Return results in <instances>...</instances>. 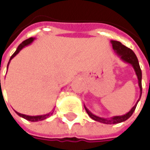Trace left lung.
<instances>
[{"label":"left lung","mask_w":150,"mask_h":150,"mask_svg":"<svg viewBox=\"0 0 150 150\" xmlns=\"http://www.w3.org/2000/svg\"><path fill=\"white\" fill-rule=\"evenodd\" d=\"M111 43L112 45V47H113V50L115 51V52L120 57V59L124 62H126V63L131 64V66L133 67V68H134L136 76L138 78V83H139V89H140V94H139V98L136 102L135 106L127 113L124 114L122 116H115V117H112L111 118H103L98 117L96 115L93 114L84 105V108L86 110L87 113L88 114V116L92 118L93 120H94L96 122H101V123H103V124H117V123L125 122L128 118L131 117V116L133 114L134 111L135 110L137 103H138V102L140 99V97H141V94H142V83H141L142 72H141L140 67H139V62H138V59H137V57L135 56V54L134 53V52L132 50L126 47V46L122 45L120 42L112 40L111 41Z\"/></svg>","instance_id":"1"}]
</instances>
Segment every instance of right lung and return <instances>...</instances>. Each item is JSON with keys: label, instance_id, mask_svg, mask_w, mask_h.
Segmentation results:
<instances>
[{"label": "right lung", "instance_id": "add662e5", "mask_svg": "<svg viewBox=\"0 0 150 150\" xmlns=\"http://www.w3.org/2000/svg\"><path fill=\"white\" fill-rule=\"evenodd\" d=\"M34 39H35L34 38H28V39H26L25 41H24L22 43H20V44H19V47H17V49H16V51L15 52V53L11 56L10 61H9V62H8V65H7V68H8V66H9V64H10V62L11 61V59H13V58L15 57V56L19 53V52L23 49L24 47H26V46L31 44V43L33 42V41L34 40ZM16 113L18 114L19 117L24 118V119L28 120V121H29V122H38V121H42V120H45V119H47V117H49L52 114V113H51V112H49V113L45 114V115H40V116H28V115L21 114V113H19V112H16Z\"/></svg>", "mask_w": 150, "mask_h": 150}]
</instances>
